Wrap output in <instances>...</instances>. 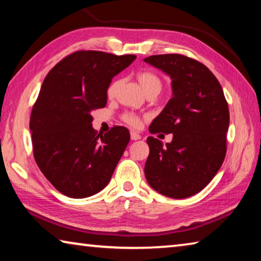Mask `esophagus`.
I'll return each instance as SVG.
<instances>
[{
  "label": "esophagus",
  "instance_id": "1",
  "mask_svg": "<svg viewBox=\"0 0 261 261\" xmlns=\"http://www.w3.org/2000/svg\"><path fill=\"white\" fill-rule=\"evenodd\" d=\"M130 137H131L132 140H138V139L141 138L140 135L137 134V132H135V131H131V132H130Z\"/></svg>",
  "mask_w": 261,
  "mask_h": 261
}]
</instances>
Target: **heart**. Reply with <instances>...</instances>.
I'll return each mask as SVG.
<instances>
[{
	"label": "heart",
	"instance_id": "obj_1",
	"mask_svg": "<svg viewBox=\"0 0 261 261\" xmlns=\"http://www.w3.org/2000/svg\"><path fill=\"white\" fill-rule=\"evenodd\" d=\"M138 82L139 85L143 88V91L145 92V94L149 93V92H160L162 88V82L161 79L159 78L155 73L153 72H141L138 74ZM118 85H120V82L115 81L110 86L108 87V95L109 96H114L115 92H116ZM124 121L126 123H129L132 126H138L140 120L137 115L134 114H126L124 116Z\"/></svg>",
	"mask_w": 261,
	"mask_h": 261
}]
</instances>
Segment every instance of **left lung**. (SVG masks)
Wrapping results in <instances>:
<instances>
[{"label": "left lung", "instance_id": "obj_1", "mask_svg": "<svg viewBox=\"0 0 261 261\" xmlns=\"http://www.w3.org/2000/svg\"><path fill=\"white\" fill-rule=\"evenodd\" d=\"M171 79V99L149 125V132L173 134L163 145L148 137L145 176L163 196L183 199L201 191L226 156L229 109L222 87L210 69L179 54L144 59Z\"/></svg>", "mask_w": 261, "mask_h": 261}]
</instances>
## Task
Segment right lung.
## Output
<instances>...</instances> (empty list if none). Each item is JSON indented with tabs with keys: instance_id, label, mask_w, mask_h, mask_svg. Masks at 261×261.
Here are the masks:
<instances>
[{
	"instance_id": "1",
	"label": "right lung",
	"mask_w": 261,
	"mask_h": 261,
	"mask_svg": "<svg viewBox=\"0 0 261 261\" xmlns=\"http://www.w3.org/2000/svg\"><path fill=\"white\" fill-rule=\"evenodd\" d=\"M135 59L79 50L42 83L30 120L33 154L45 177L67 197L82 199L107 187L129 144L124 126L96 135L92 112L106 107L112 79Z\"/></svg>"
}]
</instances>
